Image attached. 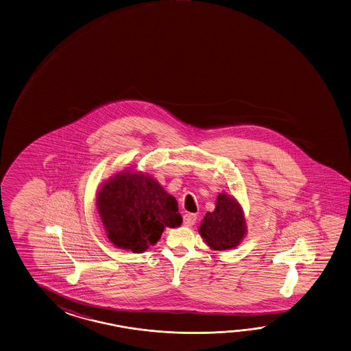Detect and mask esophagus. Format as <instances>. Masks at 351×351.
Instances as JSON below:
<instances>
[{
  "label": "esophagus",
  "mask_w": 351,
  "mask_h": 351,
  "mask_svg": "<svg viewBox=\"0 0 351 351\" xmlns=\"http://www.w3.org/2000/svg\"><path fill=\"white\" fill-rule=\"evenodd\" d=\"M197 215L195 214H185L184 217H183V223H184V226L186 228H191L193 226L194 223H197Z\"/></svg>",
  "instance_id": "esophagus-1"
}]
</instances>
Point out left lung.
Listing matches in <instances>:
<instances>
[{"instance_id": "8db88e82", "label": "left lung", "mask_w": 351, "mask_h": 351, "mask_svg": "<svg viewBox=\"0 0 351 351\" xmlns=\"http://www.w3.org/2000/svg\"><path fill=\"white\" fill-rule=\"evenodd\" d=\"M199 234L214 251L235 249L247 234L243 206L232 195L219 193L215 209L205 214Z\"/></svg>"}]
</instances>
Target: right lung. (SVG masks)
<instances>
[{"mask_svg":"<svg viewBox=\"0 0 351 351\" xmlns=\"http://www.w3.org/2000/svg\"><path fill=\"white\" fill-rule=\"evenodd\" d=\"M96 206L108 240L134 254L145 252L166 228L183 221L176 198L151 174L131 168L102 183Z\"/></svg>","mask_w":351,"mask_h":351,"instance_id":"add662e5","label":"right lung"}]
</instances>
